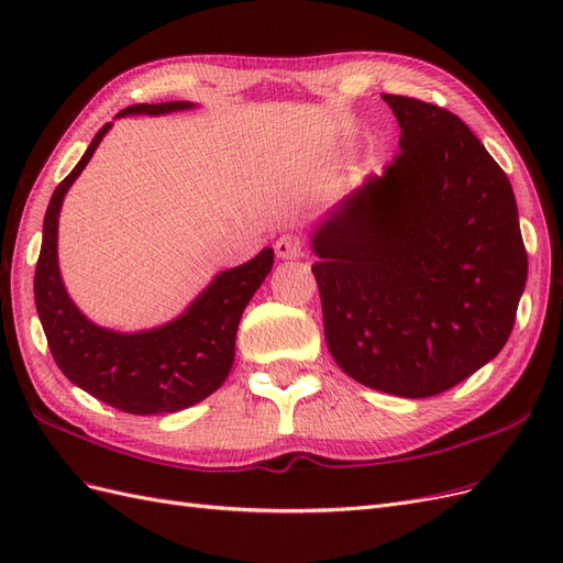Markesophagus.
I'll return each mask as SVG.
<instances>
[{"instance_id": "34e87169", "label": "esophagus", "mask_w": 563, "mask_h": 563, "mask_svg": "<svg viewBox=\"0 0 563 563\" xmlns=\"http://www.w3.org/2000/svg\"><path fill=\"white\" fill-rule=\"evenodd\" d=\"M275 253L282 261H296L302 255V242L296 234H282L275 242Z\"/></svg>"}]
</instances>
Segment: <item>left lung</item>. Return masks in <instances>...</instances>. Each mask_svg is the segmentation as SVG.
Returning a JSON list of instances; mask_svg holds the SVG:
<instances>
[{"mask_svg":"<svg viewBox=\"0 0 563 563\" xmlns=\"http://www.w3.org/2000/svg\"><path fill=\"white\" fill-rule=\"evenodd\" d=\"M399 155L312 232L335 364L406 399L441 395L496 356L528 277L503 168L449 110L383 96Z\"/></svg>","mask_w":563,"mask_h":563,"instance_id":"obj_1","label":"left lung"}]
</instances>
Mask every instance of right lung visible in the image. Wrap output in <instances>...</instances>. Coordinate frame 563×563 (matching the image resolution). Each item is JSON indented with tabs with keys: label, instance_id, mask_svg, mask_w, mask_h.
Returning <instances> with one entry per match:
<instances>
[{
	"label": "right lung",
	"instance_id": "obj_1",
	"mask_svg": "<svg viewBox=\"0 0 563 563\" xmlns=\"http://www.w3.org/2000/svg\"><path fill=\"white\" fill-rule=\"evenodd\" d=\"M192 108L195 103L187 100H168L131 106L117 117H157ZM110 129L112 122L96 133L70 176L51 195L35 269L37 314L48 350L67 380L124 413H176L207 399L225 383L240 319L269 275L275 251L263 249L249 263L218 272L183 314L162 327L133 333L98 327L67 296L58 267V218L67 190Z\"/></svg>",
	"mask_w": 563,
	"mask_h": 563
}]
</instances>
